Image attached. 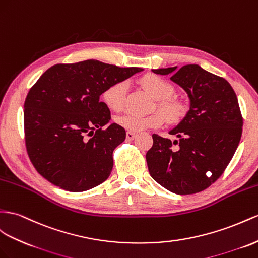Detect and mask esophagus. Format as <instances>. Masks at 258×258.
Segmentation results:
<instances>
[{
	"instance_id": "obj_1",
	"label": "esophagus",
	"mask_w": 258,
	"mask_h": 258,
	"mask_svg": "<svg viewBox=\"0 0 258 258\" xmlns=\"http://www.w3.org/2000/svg\"><path fill=\"white\" fill-rule=\"evenodd\" d=\"M136 136H137V135H136L135 133H133V132H127V133H126V140L133 141Z\"/></svg>"
}]
</instances>
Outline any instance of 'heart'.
Listing matches in <instances>:
<instances>
[{
  "mask_svg": "<svg viewBox=\"0 0 258 258\" xmlns=\"http://www.w3.org/2000/svg\"><path fill=\"white\" fill-rule=\"evenodd\" d=\"M140 84L149 94L156 98L157 107L163 112L156 111L148 115L126 114L118 117L116 122L122 127L130 132H141L147 128L159 127L164 123V117L169 123H179L186 114V105L182 100L174 98V87L166 79L154 74H147L140 79ZM127 84L116 82L105 89L102 94L103 102L107 107L114 111L121 112L125 105ZM165 116L163 117V115Z\"/></svg>",
  "mask_w": 258,
  "mask_h": 258,
  "instance_id": "1",
  "label": "heart"
}]
</instances>
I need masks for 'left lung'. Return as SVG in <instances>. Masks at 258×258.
<instances>
[{
	"instance_id": "left-lung-1",
	"label": "left lung",
	"mask_w": 258,
	"mask_h": 258,
	"mask_svg": "<svg viewBox=\"0 0 258 258\" xmlns=\"http://www.w3.org/2000/svg\"><path fill=\"white\" fill-rule=\"evenodd\" d=\"M153 72L173 74L170 79L187 92L190 107L170 131L180 141L153 135L146 154L149 173L174 194L202 192L222 175L239 146L243 117L235 92L226 79L197 64Z\"/></svg>"
}]
</instances>
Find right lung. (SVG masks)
<instances>
[{"mask_svg":"<svg viewBox=\"0 0 258 258\" xmlns=\"http://www.w3.org/2000/svg\"><path fill=\"white\" fill-rule=\"evenodd\" d=\"M140 68L97 60L55 64L30 88L24 104L27 154L45 180L70 192H84L108 179L113 150L126 133L111 120L100 96Z\"/></svg>","mask_w":258,"mask_h":258,"instance_id":"add662e5","label":"right lung"}]
</instances>
